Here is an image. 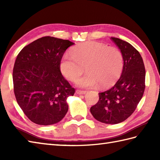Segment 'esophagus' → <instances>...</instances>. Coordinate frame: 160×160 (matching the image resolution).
<instances>
[{"mask_svg": "<svg viewBox=\"0 0 160 160\" xmlns=\"http://www.w3.org/2000/svg\"><path fill=\"white\" fill-rule=\"evenodd\" d=\"M87 91H81V90H77L76 91V93L79 95H83V94H85Z\"/></svg>", "mask_w": 160, "mask_h": 160, "instance_id": "34e87169", "label": "esophagus"}]
</instances>
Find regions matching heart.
I'll return each mask as SVG.
<instances>
[{
  "label": "heart",
  "mask_w": 160,
  "mask_h": 160,
  "mask_svg": "<svg viewBox=\"0 0 160 160\" xmlns=\"http://www.w3.org/2000/svg\"><path fill=\"white\" fill-rule=\"evenodd\" d=\"M123 66L124 57L120 49L94 41L73 47L70 55L64 56L60 62L62 74L72 82L82 76L86 68L87 73L76 83L82 88L112 85L120 77Z\"/></svg>",
  "instance_id": "b5f03b06"
}]
</instances>
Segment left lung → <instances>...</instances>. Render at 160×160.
<instances>
[{"label": "left lung", "mask_w": 160, "mask_h": 160, "mask_svg": "<svg viewBox=\"0 0 160 160\" xmlns=\"http://www.w3.org/2000/svg\"><path fill=\"white\" fill-rule=\"evenodd\" d=\"M111 39L123 54L122 73L113 87L99 93V100L90 111L98 121L115 124L127 120L137 108L144 92L146 71L140 53L135 47L120 38Z\"/></svg>", "instance_id": "left-lung-1"}]
</instances>
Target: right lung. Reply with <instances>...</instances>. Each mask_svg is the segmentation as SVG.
Returning <instances> with one entry per match:
<instances>
[{
    "instance_id": "right-lung-1",
    "label": "right lung",
    "mask_w": 160,
    "mask_h": 160,
    "mask_svg": "<svg viewBox=\"0 0 160 160\" xmlns=\"http://www.w3.org/2000/svg\"><path fill=\"white\" fill-rule=\"evenodd\" d=\"M69 40L45 36L20 51L13 69V91L23 113L33 123H58L68 111L67 99L75 89L60 71Z\"/></svg>"
}]
</instances>
